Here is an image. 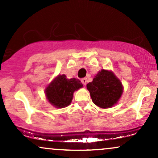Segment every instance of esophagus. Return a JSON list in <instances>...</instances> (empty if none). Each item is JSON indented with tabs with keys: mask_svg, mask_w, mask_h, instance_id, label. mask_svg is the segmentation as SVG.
<instances>
[{
	"mask_svg": "<svg viewBox=\"0 0 158 158\" xmlns=\"http://www.w3.org/2000/svg\"><path fill=\"white\" fill-rule=\"evenodd\" d=\"M81 83H82V84L84 85H86L87 82H88V81H87L86 78H83V79H81Z\"/></svg>",
	"mask_w": 158,
	"mask_h": 158,
	"instance_id": "esophagus-1",
	"label": "esophagus"
}]
</instances>
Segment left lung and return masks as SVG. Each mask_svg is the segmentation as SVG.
<instances>
[{
  "mask_svg": "<svg viewBox=\"0 0 158 158\" xmlns=\"http://www.w3.org/2000/svg\"><path fill=\"white\" fill-rule=\"evenodd\" d=\"M92 101L101 108H111L117 104L123 92L120 80L112 71L102 69L87 84Z\"/></svg>",
  "mask_w": 158,
  "mask_h": 158,
  "instance_id": "left-lung-1",
  "label": "left lung"
}]
</instances>
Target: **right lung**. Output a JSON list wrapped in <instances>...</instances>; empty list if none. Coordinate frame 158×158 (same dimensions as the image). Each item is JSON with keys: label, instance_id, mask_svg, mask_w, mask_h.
I'll use <instances>...</instances> for the list:
<instances>
[{"label": "right lung", "instance_id": "add662e5", "mask_svg": "<svg viewBox=\"0 0 158 158\" xmlns=\"http://www.w3.org/2000/svg\"><path fill=\"white\" fill-rule=\"evenodd\" d=\"M82 86L79 79L75 78L68 79L64 74L59 75L48 85L45 94L50 104L56 108H62L71 103L74 91Z\"/></svg>", "mask_w": 158, "mask_h": 158}]
</instances>
